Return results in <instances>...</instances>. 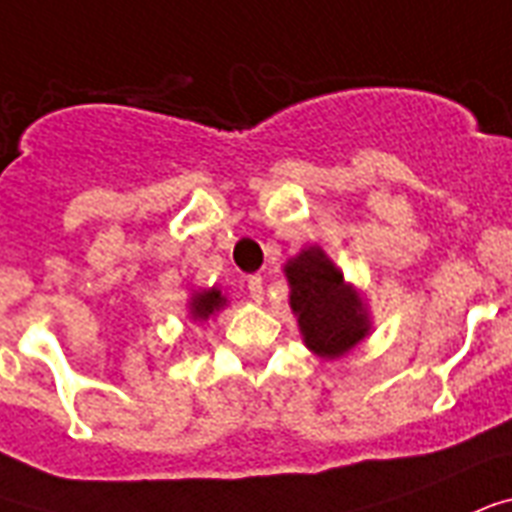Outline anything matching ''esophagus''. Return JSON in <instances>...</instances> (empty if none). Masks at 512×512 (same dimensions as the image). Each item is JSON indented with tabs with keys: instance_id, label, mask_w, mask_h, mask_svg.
<instances>
[{
	"instance_id": "obj_1",
	"label": "esophagus",
	"mask_w": 512,
	"mask_h": 512,
	"mask_svg": "<svg viewBox=\"0 0 512 512\" xmlns=\"http://www.w3.org/2000/svg\"><path fill=\"white\" fill-rule=\"evenodd\" d=\"M248 293H251L253 301H264V280H261V275L248 277Z\"/></svg>"
}]
</instances>
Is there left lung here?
<instances>
[{
	"label": "left lung",
	"instance_id": "1",
	"mask_svg": "<svg viewBox=\"0 0 512 512\" xmlns=\"http://www.w3.org/2000/svg\"><path fill=\"white\" fill-rule=\"evenodd\" d=\"M291 283V310L301 334L320 358H339L368 334V318L358 293L344 285L342 272L320 248L301 251L285 267Z\"/></svg>",
	"mask_w": 512,
	"mask_h": 512
}]
</instances>
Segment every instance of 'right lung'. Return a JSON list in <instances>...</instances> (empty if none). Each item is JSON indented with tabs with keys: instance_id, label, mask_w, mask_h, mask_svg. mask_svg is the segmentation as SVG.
Segmentation results:
<instances>
[{
	"instance_id": "add662e5",
	"label": "right lung",
	"mask_w": 512,
	"mask_h": 512,
	"mask_svg": "<svg viewBox=\"0 0 512 512\" xmlns=\"http://www.w3.org/2000/svg\"><path fill=\"white\" fill-rule=\"evenodd\" d=\"M224 307V296L221 291L211 288V291H202V293H194L192 296V315L194 320H208L216 310Z\"/></svg>"
}]
</instances>
